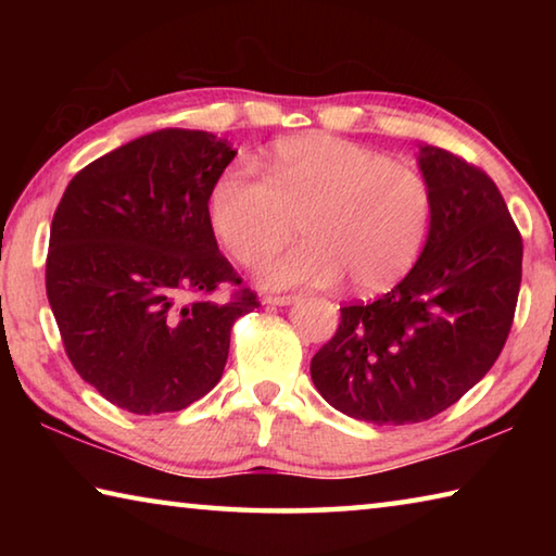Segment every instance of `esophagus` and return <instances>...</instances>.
<instances>
[{"mask_svg":"<svg viewBox=\"0 0 556 556\" xmlns=\"http://www.w3.org/2000/svg\"><path fill=\"white\" fill-rule=\"evenodd\" d=\"M296 296L294 294H277V296H265V304L269 306H289L294 304Z\"/></svg>","mask_w":556,"mask_h":556,"instance_id":"obj_1","label":"esophagus"}]
</instances>
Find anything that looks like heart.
Wrapping results in <instances>:
<instances>
[{
  "label": "heart",
  "mask_w": 556,
  "mask_h": 556,
  "mask_svg": "<svg viewBox=\"0 0 556 556\" xmlns=\"http://www.w3.org/2000/svg\"><path fill=\"white\" fill-rule=\"evenodd\" d=\"M434 218L429 178L388 154L331 135L285 139L267 181L228 168L208 195V223L242 267H260L294 240L306 242L265 269L269 287H331L382 294L409 275Z\"/></svg>",
  "instance_id": "heart-1"
}]
</instances>
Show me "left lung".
I'll return each mask as SVG.
<instances>
[{"label": "left lung", "instance_id": "8db88e82", "mask_svg": "<svg viewBox=\"0 0 556 556\" xmlns=\"http://www.w3.org/2000/svg\"><path fill=\"white\" fill-rule=\"evenodd\" d=\"M434 218L417 265L372 304L341 308L312 357L321 397L370 425H417L458 402L493 368L510 333L522 238L481 168L419 147Z\"/></svg>", "mask_w": 556, "mask_h": 556}]
</instances>
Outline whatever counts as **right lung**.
<instances>
[{"label":"right lung","instance_id":"1","mask_svg":"<svg viewBox=\"0 0 556 556\" xmlns=\"http://www.w3.org/2000/svg\"><path fill=\"white\" fill-rule=\"evenodd\" d=\"M228 139L159 129L73 176L53 213L46 294L75 372L131 414L186 409L218 384L230 328L260 306L220 255L208 195Z\"/></svg>","mask_w":556,"mask_h":556}]
</instances>
